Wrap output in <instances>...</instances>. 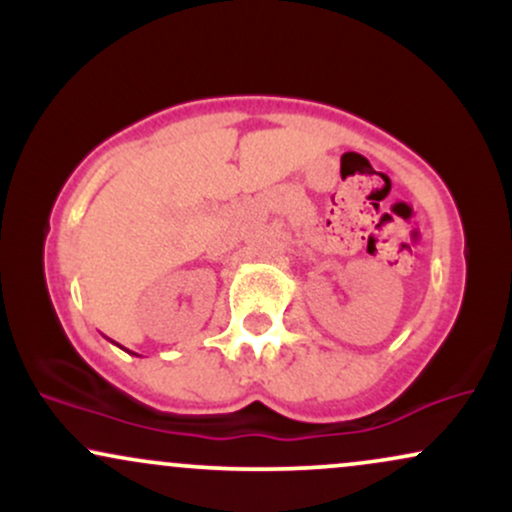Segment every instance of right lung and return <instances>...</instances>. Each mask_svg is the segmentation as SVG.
Instances as JSON below:
<instances>
[{
	"instance_id": "add662e5",
	"label": "right lung",
	"mask_w": 512,
	"mask_h": 512,
	"mask_svg": "<svg viewBox=\"0 0 512 512\" xmlns=\"http://www.w3.org/2000/svg\"><path fill=\"white\" fill-rule=\"evenodd\" d=\"M122 349H125V346H122ZM134 356H137V354H134Z\"/></svg>"
}]
</instances>
